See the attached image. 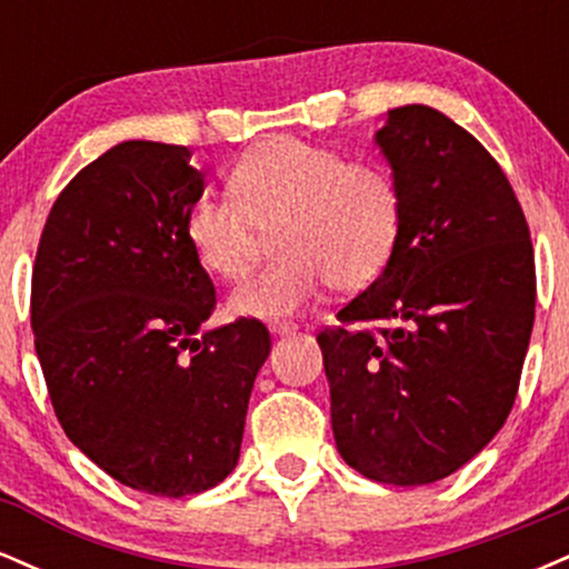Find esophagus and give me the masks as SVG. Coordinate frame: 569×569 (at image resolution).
Instances as JSON below:
<instances>
[{
  "label": "esophagus",
  "instance_id": "1",
  "mask_svg": "<svg viewBox=\"0 0 569 569\" xmlns=\"http://www.w3.org/2000/svg\"><path fill=\"white\" fill-rule=\"evenodd\" d=\"M267 329H270L276 337H283V335H293V331H297V323H291V321H270V323H267Z\"/></svg>",
  "mask_w": 569,
  "mask_h": 569
}]
</instances>
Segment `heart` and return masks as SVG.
<instances>
[{
  "instance_id": "b5f03b06",
  "label": "heart",
  "mask_w": 569,
  "mask_h": 569,
  "mask_svg": "<svg viewBox=\"0 0 569 569\" xmlns=\"http://www.w3.org/2000/svg\"><path fill=\"white\" fill-rule=\"evenodd\" d=\"M227 189L230 198L192 202L184 232L198 264L221 280L246 278L272 234L278 259L232 291L238 316H289L326 283L358 291L393 257L401 192L380 162L272 136L240 154Z\"/></svg>"
}]
</instances>
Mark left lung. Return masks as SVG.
Wrapping results in <instances>:
<instances>
[{
    "mask_svg": "<svg viewBox=\"0 0 569 569\" xmlns=\"http://www.w3.org/2000/svg\"><path fill=\"white\" fill-rule=\"evenodd\" d=\"M377 143L401 192L393 257L318 335L339 455L396 487L439 481L511 415L535 323V253L498 160L422 103Z\"/></svg>",
    "mask_w": 569,
    "mask_h": 569,
    "instance_id": "left-lung-1",
    "label": "left lung"
}]
</instances>
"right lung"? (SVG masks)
Returning <instances> with one entry per match:
<instances>
[{
  "label": "right lung",
  "instance_id": "obj_1",
  "mask_svg": "<svg viewBox=\"0 0 569 569\" xmlns=\"http://www.w3.org/2000/svg\"><path fill=\"white\" fill-rule=\"evenodd\" d=\"M187 147L122 141L63 187L31 272V329L74 447L139 492L187 498L240 457L270 331H200L217 289L187 243L202 173Z\"/></svg>",
  "mask_w": 569,
  "mask_h": 569
}]
</instances>
